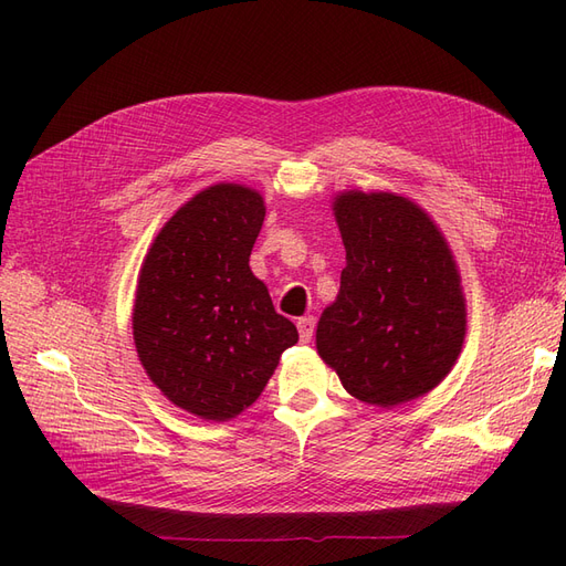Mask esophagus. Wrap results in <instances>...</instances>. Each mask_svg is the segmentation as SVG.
Listing matches in <instances>:
<instances>
[{
	"instance_id": "esophagus-1",
	"label": "esophagus",
	"mask_w": 566,
	"mask_h": 566,
	"mask_svg": "<svg viewBox=\"0 0 566 566\" xmlns=\"http://www.w3.org/2000/svg\"><path fill=\"white\" fill-rule=\"evenodd\" d=\"M297 331H300V342H312L314 333H316V318L314 316H304L297 321Z\"/></svg>"
}]
</instances>
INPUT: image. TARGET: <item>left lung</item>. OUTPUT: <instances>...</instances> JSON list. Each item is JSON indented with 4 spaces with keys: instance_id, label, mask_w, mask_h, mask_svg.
<instances>
[{
    "instance_id": "8db88e82",
    "label": "left lung",
    "mask_w": 566,
    "mask_h": 566,
    "mask_svg": "<svg viewBox=\"0 0 566 566\" xmlns=\"http://www.w3.org/2000/svg\"><path fill=\"white\" fill-rule=\"evenodd\" d=\"M335 217L347 266L316 349L356 399L382 408L418 399L447 378L465 337L453 254L401 196L342 193Z\"/></svg>"
}]
</instances>
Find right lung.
Returning a JSON list of instances; mask_svg holds the SVG:
<instances>
[{
  "instance_id": "right-lung-1",
  "label": "right lung",
  "mask_w": 566,
  "mask_h": 566,
  "mask_svg": "<svg viewBox=\"0 0 566 566\" xmlns=\"http://www.w3.org/2000/svg\"><path fill=\"white\" fill-rule=\"evenodd\" d=\"M262 224L260 193L210 186L167 221L142 266L136 352L165 397L205 420H229L254 403L297 342L250 271Z\"/></svg>"
}]
</instances>
